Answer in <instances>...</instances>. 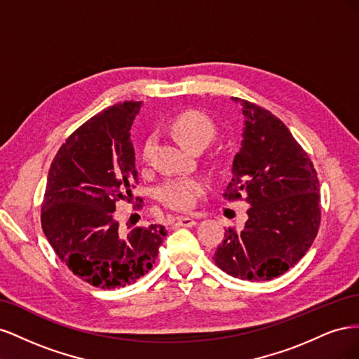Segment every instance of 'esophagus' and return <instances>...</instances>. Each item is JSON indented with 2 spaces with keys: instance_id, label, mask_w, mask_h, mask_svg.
I'll return each mask as SVG.
<instances>
[{
  "instance_id": "esophagus-1",
  "label": "esophagus",
  "mask_w": 359,
  "mask_h": 359,
  "mask_svg": "<svg viewBox=\"0 0 359 359\" xmlns=\"http://www.w3.org/2000/svg\"><path fill=\"white\" fill-rule=\"evenodd\" d=\"M196 224V220L190 219V217H180L177 220V226H184V227H191Z\"/></svg>"
}]
</instances>
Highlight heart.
<instances>
[{
    "label": "heart",
    "mask_w": 359,
    "mask_h": 359,
    "mask_svg": "<svg viewBox=\"0 0 359 359\" xmlns=\"http://www.w3.org/2000/svg\"><path fill=\"white\" fill-rule=\"evenodd\" d=\"M170 130L182 145L190 149H202L208 145L217 133L212 119L196 109L182 111L173 116ZM153 137H147L142 145V158L149 160L153 151ZM210 186L201 177L172 178L165 181L158 189V201L173 211L187 212L198 205L201 198L208 191Z\"/></svg>",
    "instance_id": "heart-1"
}]
</instances>
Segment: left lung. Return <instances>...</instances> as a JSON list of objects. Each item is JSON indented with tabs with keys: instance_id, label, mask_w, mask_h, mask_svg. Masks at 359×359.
I'll list each match as a JSON object with an SVG mask.
<instances>
[{
	"instance_id": "8db88e82",
	"label": "left lung",
	"mask_w": 359,
	"mask_h": 359,
	"mask_svg": "<svg viewBox=\"0 0 359 359\" xmlns=\"http://www.w3.org/2000/svg\"><path fill=\"white\" fill-rule=\"evenodd\" d=\"M241 148L223 198L245 201L244 229L226 227L214 262L224 273L248 281L285 274L309 252L320 226L318 172L283 121L248 100Z\"/></svg>"
}]
</instances>
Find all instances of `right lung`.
<instances>
[{"label": "right lung", "mask_w": 359, "mask_h": 359, "mask_svg": "<svg viewBox=\"0 0 359 359\" xmlns=\"http://www.w3.org/2000/svg\"><path fill=\"white\" fill-rule=\"evenodd\" d=\"M144 102L106 107L66 139L53 158L41 203V227L72 273L94 287L132 285L153 268L168 231L137 226L128 233L114 219L115 205L139 184L130 142ZM144 201L136 198L135 210Z\"/></svg>", "instance_id": "right-lung-1"}]
</instances>
